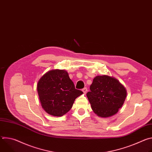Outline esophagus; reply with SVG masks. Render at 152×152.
Instances as JSON below:
<instances>
[{"label": "esophagus", "instance_id": "obj_1", "mask_svg": "<svg viewBox=\"0 0 152 152\" xmlns=\"http://www.w3.org/2000/svg\"><path fill=\"white\" fill-rule=\"evenodd\" d=\"M82 91L83 92V93H86V92H87V88H86V87L83 88L82 89Z\"/></svg>", "mask_w": 152, "mask_h": 152}]
</instances>
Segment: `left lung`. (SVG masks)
Segmentation results:
<instances>
[{
  "mask_svg": "<svg viewBox=\"0 0 152 152\" xmlns=\"http://www.w3.org/2000/svg\"><path fill=\"white\" fill-rule=\"evenodd\" d=\"M90 89L86 96L93 111L101 117L115 115L126 97V89L118 80L106 75L96 76Z\"/></svg>",
  "mask_w": 152,
  "mask_h": 152,
  "instance_id": "8db88e82",
  "label": "left lung"
}]
</instances>
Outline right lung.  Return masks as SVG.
I'll use <instances>...</instances> for the list:
<instances>
[{
  "label": "right lung",
  "mask_w": 152,
  "mask_h": 152,
  "mask_svg": "<svg viewBox=\"0 0 152 152\" xmlns=\"http://www.w3.org/2000/svg\"><path fill=\"white\" fill-rule=\"evenodd\" d=\"M37 91L43 109L56 117L69 112L75 99L83 94L75 88L69 74L64 70H53L42 76L38 82Z\"/></svg>",
  "instance_id": "add662e5"
}]
</instances>
